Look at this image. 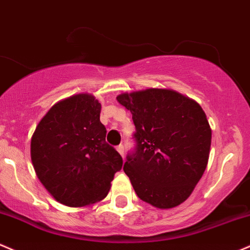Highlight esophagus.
Masks as SVG:
<instances>
[{
	"mask_svg": "<svg viewBox=\"0 0 250 250\" xmlns=\"http://www.w3.org/2000/svg\"><path fill=\"white\" fill-rule=\"evenodd\" d=\"M117 151L124 157V145H119V146H117Z\"/></svg>",
	"mask_w": 250,
	"mask_h": 250,
	"instance_id": "34e87169",
	"label": "esophagus"
}]
</instances>
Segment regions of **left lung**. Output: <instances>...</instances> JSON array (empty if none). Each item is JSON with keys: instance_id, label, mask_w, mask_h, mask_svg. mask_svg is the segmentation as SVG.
<instances>
[{"instance_id": "8db88e82", "label": "left lung", "mask_w": 250, "mask_h": 250, "mask_svg": "<svg viewBox=\"0 0 250 250\" xmlns=\"http://www.w3.org/2000/svg\"><path fill=\"white\" fill-rule=\"evenodd\" d=\"M132 113L136 148L124 171L142 201L171 209L191 195L208 164L211 128L200 104L167 88L122 93Z\"/></svg>"}]
</instances>
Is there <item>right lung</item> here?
Returning <instances> with one entry per match:
<instances>
[{
	"instance_id": "1",
	"label": "right lung",
	"mask_w": 250,
	"mask_h": 250,
	"mask_svg": "<svg viewBox=\"0 0 250 250\" xmlns=\"http://www.w3.org/2000/svg\"><path fill=\"white\" fill-rule=\"evenodd\" d=\"M102 105L79 93L50 107L36 126L30 157L36 176L53 197L67 207H86L107 196L123 158L106 143Z\"/></svg>"
}]
</instances>
